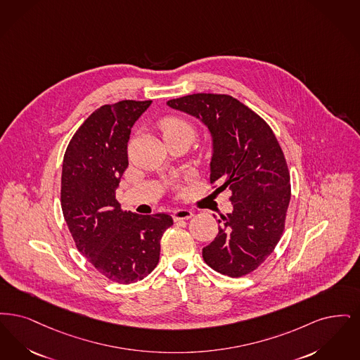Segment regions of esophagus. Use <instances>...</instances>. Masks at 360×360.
Here are the masks:
<instances>
[{
  "label": "esophagus",
  "instance_id": "1",
  "mask_svg": "<svg viewBox=\"0 0 360 360\" xmlns=\"http://www.w3.org/2000/svg\"><path fill=\"white\" fill-rule=\"evenodd\" d=\"M172 217L174 221H177V220H187L191 219L193 217V212L191 210L180 208V210H174L173 211Z\"/></svg>",
  "mask_w": 360,
  "mask_h": 360
}]
</instances>
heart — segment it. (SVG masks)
<instances>
[{
	"instance_id": "b5f03b06",
	"label": "heart",
	"mask_w": 360,
	"mask_h": 360,
	"mask_svg": "<svg viewBox=\"0 0 360 360\" xmlns=\"http://www.w3.org/2000/svg\"><path fill=\"white\" fill-rule=\"evenodd\" d=\"M160 129L167 142L176 139H187L191 142L196 136V127L193 124L183 117L176 115L164 118L160 122Z\"/></svg>"
}]
</instances>
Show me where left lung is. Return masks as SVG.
Here are the masks:
<instances>
[{"label":"left lung","mask_w":360,"mask_h":360,"mask_svg":"<svg viewBox=\"0 0 360 360\" xmlns=\"http://www.w3.org/2000/svg\"><path fill=\"white\" fill-rule=\"evenodd\" d=\"M208 127L214 155L211 184L231 189V214L203 249L204 262L238 278L254 271L276 249L290 202V174L271 127L246 105L226 94H192L167 102Z\"/></svg>","instance_id":"obj_1"}]
</instances>
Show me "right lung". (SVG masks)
I'll list each match as a JSON object with an SVG mask.
<instances>
[{
	"label": "right lung",
	"mask_w": 360,
	"mask_h": 360,
	"mask_svg": "<svg viewBox=\"0 0 360 360\" xmlns=\"http://www.w3.org/2000/svg\"><path fill=\"white\" fill-rule=\"evenodd\" d=\"M152 101L103 105L80 125L63 158L60 203L75 246L95 269L118 283L153 271L168 214L122 211L115 189L129 165L131 127Z\"/></svg>",
	"instance_id": "add662e5"
}]
</instances>
